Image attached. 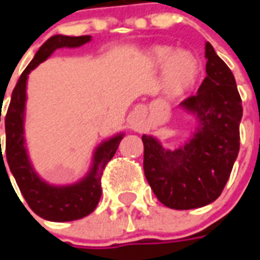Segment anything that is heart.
Instances as JSON below:
<instances>
[{
  "mask_svg": "<svg viewBox=\"0 0 260 260\" xmlns=\"http://www.w3.org/2000/svg\"><path fill=\"white\" fill-rule=\"evenodd\" d=\"M151 60L155 66L165 69V87L173 95L186 91L197 78V59L187 51L167 46L155 47L151 51Z\"/></svg>",
  "mask_w": 260,
  "mask_h": 260,
  "instance_id": "heart-1",
  "label": "heart"
}]
</instances>
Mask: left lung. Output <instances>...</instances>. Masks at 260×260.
<instances>
[{"mask_svg":"<svg viewBox=\"0 0 260 260\" xmlns=\"http://www.w3.org/2000/svg\"><path fill=\"white\" fill-rule=\"evenodd\" d=\"M205 58L204 82L179 104L197 120L191 138L167 150L154 136H142L144 175L156 198L171 209H196L217 200L240 148L243 106L235 77L209 42Z\"/></svg>","mask_w":260,"mask_h":260,"instance_id":"left-lung-1","label":"left lung"}]
</instances>
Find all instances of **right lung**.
Wrapping results in <instances>:
<instances>
[{
    "instance_id": "right-lung-1",
    "label": "right lung",
    "mask_w": 260,
    "mask_h": 260,
    "mask_svg": "<svg viewBox=\"0 0 260 260\" xmlns=\"http://www.w3.org/2000/svg\"><path fill=\"white\" fill-rule=\"evenodd\" d=\"M91 36H63L55 35L43 44L22 71L21 77L14 87L9 108L5 116V154L9 169L25 198L26 204L35 213L48 221H73L90 214L98 205L101 198V177L106 163L113 158L124 134H117L113 138L102 142L95 148L93 163L89 173L77 183L66 186L50 185L39 177L29 160L24 138V121H25L26 81L34 69L44 62L58 48H75L86 44ZM1 122V114H0ZM1 140V139H0ZM1 162L4 156L1 155ZM5 166V163H4ZM6 170V167H5ZM24 205V204H22ZM28 210V209H26Z\"/></svg>"
}]
</instances>
